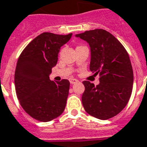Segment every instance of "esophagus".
<instances>
[{"instance_id":"obj_1","label":"esophagus","mask_w":147,"mask_h":147,"mask_svg":"<svg viewBox=\"0 0 147 147\" xmlns=\"http://www.w3.org/2000/svg\"><path fill=\"white\" fill-rule=\"evenodd\" d=\"M70 83L71 84H75V83H77V82H79L77 79H70Z\"/></svg>"}]
</instances>
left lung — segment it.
Masks as SVG:
<instances>
[{"mask_svg": "<svg viewBox=\"0 0 147 147\" xmlns=\"http://www.w3.org/2000/svg\"><path fill=\"white\" fill-rule=\"evenodd\" d=\"M90 47V71L100 76L94 86L82 82L85 111L94 118L107 120L115 117L128 104L132 90L133 71L129 56L122 44L104 29H96L76 35Z\"/></svg>", "mask_w": 147, "mask_h": 147, "instance_id": "8db88e82", "label": "left lung"}]
</instances>
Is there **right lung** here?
<instances>
[{
    "instance_id": "1",
    "label": "right lung",
    "mask_w": 147,
    "mask_h": 147,
    "mask_svg": "<svg viewBox=\"0 0 147 147\" xmlns=\"http://www.w3.org/2000/svg\"><path fill=\"white\" fill-rule=\"evenodd\" d=\"M72 33L43 32L33 39L18 57L15 72L16 94L22 107L32 118L50 121L61 115L66 106L70 82L50 79L61 47Z\"/></svg>"
}]
</instances>
